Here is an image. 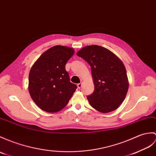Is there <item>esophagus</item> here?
Segmentation results:
<instances>
[{
	"instance_id": "obj_1",
	"label": "esophagus",
	"mask_w": 156,
	"mask_h": 156,
	"mask_svg": "<svg viewBox=\"0 0 156 156\" xmlns=\"http://www.w3.org/2000/svg\"><path fill=\"white\" fill-rule=\"evenodd\" d=\"M82 82H80V83H79V84H77V86H78V88L80 89V88H82Z\"/></svg>"
}]
</instances>
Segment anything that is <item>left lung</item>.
I'll list each match as a JSON object with an SVG mask.
<instances>
[{"label":"left lung","instance_id":"8db88e82","mask_svg":"<svg viewBox=\"0 0 156 156\" xmlns=\"http://www.w3.org/2000/svg\"><path fill=\"white\" fill-rule=\"evenodd\" d=\"M91 66L94 90L87 96L92 108L102 113L116 110L127 94L128 80L122 62L104 47L87 46L77 52Z\"/></svg>","mask_w":156,"mask_h":156}]
</instances>
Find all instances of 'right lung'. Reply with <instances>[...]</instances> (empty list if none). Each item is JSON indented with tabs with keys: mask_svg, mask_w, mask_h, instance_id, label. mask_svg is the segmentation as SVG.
<instances>
[{
	"mask_svg": "<svg viewBox=\"0 0 156 156\" xmlns=\"http://www.w3.org/2000/svg\"><path fill=\"white\" fill-rule=\"evenodd\" d=\"M74 49L57 45L43 53L32 66L28 90L35 104L47 112H57L66 106L77 88L66 70Z\"/></svg>",
	"mask_w": 156,
	"mask_h": 156,
	"instance_id": "right-lung-1",
	"label": "right lung"
}]
</instances>
